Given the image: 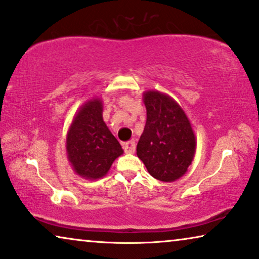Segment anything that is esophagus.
<instances>
[{"mask_svg": "<svg viewBox=\"0 0 259 259\" xmlns=\"http://www.w3.org/2000/svg\"><path fill=\"white\" fill-rule=\"evenodd\" d=\"M122 147L126 153H134L136 152V143L134 141H127L122 145Z\"/></svg>", "mask_w": 259, "mask_h": 259, "instance_id": "34e87169", "label": "esophagus"}]
</instances>
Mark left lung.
Segmentation results:
<instances>
[{"instance_id":"1","label":"left lung","mask_w":259,"mask_h":259,"mask_svg":"<svg viewBox=\"0 0 259 259\" xmlns=\"http://www.w3.org/2000/svg\"><path fill=\"white\" fill-rule=\"evenodd\" d=\"M147 119L137 155L153 178L169 183L185 175L196 152V137L183 108L158 91L144 93Z\"/></svg>"}]
</instances>
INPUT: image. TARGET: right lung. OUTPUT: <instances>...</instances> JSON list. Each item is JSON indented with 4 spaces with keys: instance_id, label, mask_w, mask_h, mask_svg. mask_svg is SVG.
<instances>
[{
    "instance_id": "obj_1",
    "label": "right lung",
    "mask_w": 259,
    "mask_h": 259,
    "mask_svg": "<svg viewBox=\"0 0 259 259\" xmlns=\"http://www.w3.org/2000/svg\"><path fill=\"white\" fill-rule=\"evenodd\" d=\"M66 150L74 171L91 180L107 175L113 161L123 153L102 119L100 99L87 101L74 116L67 133Z\"/></svg>"
}]
</instances>
